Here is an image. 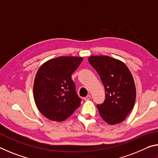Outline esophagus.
I'll return each mask as SVG.
<instances>
[{"label":"esophagus","instance_id":"34e87169","mask_svg":"<svg viewBox=\"0 0 158 158\" xmlns=\"http://www.w3.org/2000/svg\"><path fill=\"white\" fill-rule=\"evenodd\" d=\"M91 98V95H87L86 97L85 98H84V99L85 101H88V100H89V99Z\"/></svg>","mask_w":158,"mask_h":158}]
</instances>
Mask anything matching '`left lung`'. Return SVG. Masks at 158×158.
Wrapping results in <instances>:
<instances>
[{
  "instance_id": "left-lung-1",
  "label": "left lung",
  "mask_w": 158,
  "mask_h": 158,
  "mask_svg": "<svg viewBox=\"0 0 158 158\" xmlns=\"http://www.w3.org/2000/svg\"><path fill=\"white\" fill-rule=\"evenodd\" d=\"M88 61L97 71L106 90V99L97 105L102 118L110 125L119 123L131 112L136 89L131 71L121 61L106 55L91 56Z\"/></svg>"
}]
</instances>
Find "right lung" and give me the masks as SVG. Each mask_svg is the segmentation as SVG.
<instances>
[{"mask_svg": "<svg viewBox=\"0 0 158 158\" xmlns=\"http://www.w3.org/2000/svg\"><path fill=\"white\" fill-rule=\"evenodd\" d=\"M82 61L81 57H59L43 64L36 74L33 96L36 106L50 120L62 121L81 106L71 75Z\"/></svg>", "mask_w": 158, "mask_h": 158, "instance_id": "add662e5", "label": "right lung"}]
</instances>
